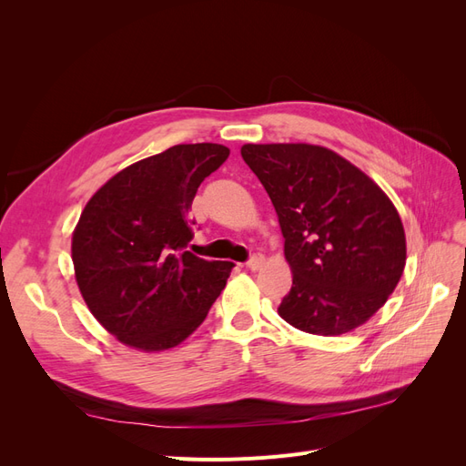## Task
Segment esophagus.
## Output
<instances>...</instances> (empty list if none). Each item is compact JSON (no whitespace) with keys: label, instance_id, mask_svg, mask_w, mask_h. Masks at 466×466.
Segmentation results:
<instances>
[{"label":"esophagus","instance_id":"1","mask_svg":"<svg viewBox=\"0 0 466 466\" xmlns=\"http://www.w3.org/2000/svg\"><path fill=\"white\" fill-rule=\"evenodd\" d=\"M264 264V257L260 255V252H255L247 262V268H250V270H258V268Z\"/></svg>","mask_w":466,"mask_h":466}]
</instances>
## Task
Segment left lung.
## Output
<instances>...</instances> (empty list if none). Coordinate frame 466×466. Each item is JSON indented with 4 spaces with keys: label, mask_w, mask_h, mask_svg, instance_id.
<instances>
[{
    "label": "left lung",
    "mask_w": 466,
    "mask_h": 466,
    "mask_svg": "<svg viewBox=\"0 0 466 466\" xmlns=\"http://www.w3.org/2000/svg\"><path fill=\"white\" fill-rule=\"evenodd\" d=\"M241 155L274 204L293 284L278 313L309 334L370 320L397 288L406 237L389 196L356 165L311 144H247Z\"/></svg>",
    "instance_id": "obj_1"
}]
</instances>
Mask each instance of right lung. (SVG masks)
Wrapping results in <instances>:
<instances>
[{
  "instance_id": "1",
  "label": "right lung",
  "mask_w": 466,
  "mask_h": 466,
  "mask_svg": "<svg viewBox=\"0 0 466 466\" xmlns=\"http://www.w3.org/2000/svg\"><path fill=\"white\" fill-rule=\"evenodd\" d=\"M229 157L219 144H180L112 177L72 237L79 291L116 340L144 351L178 346L200 327L233 262L187 250L188 209L202 180Z\"/></svg>"
}]
</instances>
